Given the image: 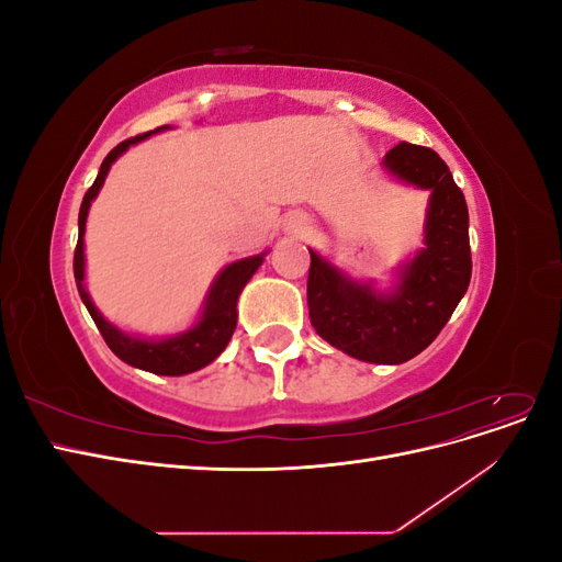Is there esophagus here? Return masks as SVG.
<instances>
[{
  "instance_id": "34e87169",
  "label": "esophagus",
  "mask_w": 562,
  "mask_h": 562,
  "mask_svg": "<svg viewBox=\"0 0 562 562\" xmlns=\"http://www.w3.org/2000/svg\"><path fill=\"white\" fill-rule=\"evenodd\" d=\"M300 225H302V220H300V217H297V220H295V225H293V229H295V232H297V229H300Z\"/></svg>"
}]
</instances>
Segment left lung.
<instances>
[{
  "label": "left lung",
  "instance_id": "left-lung-1",
  "mask_svg": "<svg viewBox=\"0 0 562 562\" xmlns=\"http://www.w3.org/2000/svg\"><path fill=\"white\" fill-rule=\"evenodd\" d=\"M384 166L401 180L431 190L427 248L401 269L391 295L349 281L310 250L307 304L312 326L333 347L368 363H405L434 342L467 293L469 211L448 164L434 149L398 143L386 151Z\"/></svg>",
  "mask_w": 562,
  "mask_h": 562
}]
</instances>
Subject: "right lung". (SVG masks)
I'll use <instances>...</instances> for the list:
<instances>
[{
	"label": "right lung",
	"instance_id": "1",
	"mask_svg": "<svg viewBox=\"0 0 562 562\" xmlns=\"http://www.w3.org/2000/svg\"><path fill=\"white\" fill-rule=\"evenodd\" d=\"M157 131H147V133L135 135V138L119 143L105 157L103 166H100L98 178L89 187V192L83 194L81 209H79V239H77V248H75V281H77V291L81 295V302L87 304V310H89L91 318L95 321L100 335H103L108 347L119 356V359L133 368L155 372V375H187V372H194L203 366H209L215 356H220V351L227 347V342L232 339V333L236 328V300H239L244 285L250 281V277L262 265L265 252L252 255V258H246L239 262H232L227 269H223V274L215 279V283L211 288L206 307H203V314H201L196 326L178 337L161 339V342H147V339H138V337H131V335L122 333L119 328H114L112 323H108L103 318V314L93 307L87 288H83V229H87L89 206L95 199L100 187H103L105 176L110 171V166L114 164V159L119 155H124V151L133 143H140L147 138V135L157 133Z\"/></svg>",
	"mask_w": 562,
	"mask_h": 562
}]
</instances>
